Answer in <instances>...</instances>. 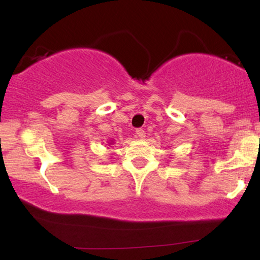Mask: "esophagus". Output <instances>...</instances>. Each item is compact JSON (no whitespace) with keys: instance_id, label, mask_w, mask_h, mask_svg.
<instances>
[{"instance_id":"1","label":"esophagus","mask_w":260,"mask_h":260,"mask_svg":"<svg viewBox=\"0 0 260 260\" xmlns=\"http://www.w3.org/2000/svg\"><path fill=\"white\" fill-rule=\"evenodd\" d=\"M136 135L140 138H144L145 137V131L143 129H137L136 130Z\"/></svg>"}]
</instances>
